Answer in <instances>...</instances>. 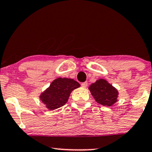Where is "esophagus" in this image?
Masks as SVG:
<instances>
[{
    "instance_id": "obj_1",
    "label": "esophagus",
    "mask_w": 152,
    "mask_h": 152,
    "mask_svg": "<svg viewBox=\"0 0 152 152\" xmlns=\"http://www.w3.org/2000/svg\"><path fill=\"white\" fill-rule=\"evenodd\" d=\"M81 86L83 87V88H86L88 86V83L87 82H83V83H81Z\"/></svg>"
}]
</instances>
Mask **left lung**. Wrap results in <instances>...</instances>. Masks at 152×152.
<instances>
[{
  "instance_id": "obj_1",
  "label": "left lung",
  "mask_w": 152,
  "mask_h": 152,
  "mask_svg": "<svg viewBox=\"0 0 152 152\" xmlns=\"http://www.w3.org/2000/svg\"><path fill=\"white\" fill-rule=\"evenodd\" d=\"M91 94L97 103L105 106H111L116 103L118 91L105 80L99 79L89 87Z\"/></svg>"
}]
</instances>
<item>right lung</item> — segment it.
Returning a JSON list of instances; mask_svg holds the SVG:
<instances>
[{
  "label": "right lung",
  "instance_id": "add662e5",
  "mask_svg": "<svg viewBox=\"0 0 152 152\" xmlns=\"http://www.w3.org/2000/svg\"><path fill=\"white\" fill-rule=\"evenodd\" d=\"M80 86L74 79L58 78L40 96V99L49 110H55L65 105L71 91Z\"/></svg>",
  "mask_w": 152,
  "mask_h": 152
}]
</instances>
